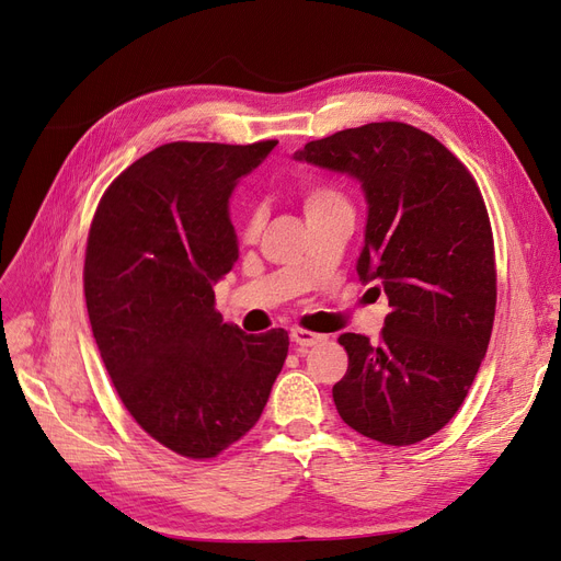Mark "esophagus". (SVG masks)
I'll return each instance as SVG.
<instances>
[{
	"mask_svg": "<svg viewBox=\"0 0 561 561\" xmlns=\"http://www.w3.org/2000/svg\"><path fill=\"white\" fill-rule=\"evenodd\" d=\"M291 340L296 342L298 347H314V345H319V342H323V335H319V333H312V331H302V329H294L291 331Z\"/></svg>",
	"mask_w": 561,
	"mask_h": 561,
	"instance_id": "34e87169",
	"label": "esophagus"
}]
</instances>
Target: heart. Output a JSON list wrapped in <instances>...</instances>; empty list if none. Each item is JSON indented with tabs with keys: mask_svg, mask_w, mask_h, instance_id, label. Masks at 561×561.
I'll list each match as a JSON object with an SVG mask.
<instances>
[{
	"mask_svg": "<svg viewBox=\"0 0 561 561\" xmlns=\"http://www.w3.org/2000/svg\"><path fill=\"white\" fill-rule=\"evenodd\" d=\"M335 203H345L340 197V193H335L333 188L329 186H310L305 191L302 195V205H305V214L312 211V209H319V207H329V205H335ZM259 230V219H251L249 226L244 228V234L247 238H254Z\"/></svg>",
	"mask_w": 561,
	"mask_h": 561,
	"instance_id": "1",
	"label": "heart"
}]
</instances>
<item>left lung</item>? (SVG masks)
Returning a JSON list of instances; mask_svg holds the SVG:
<instances>
[{
  "label": "left lung",
  "instance_id": "left-lung-1",
  "mask_svg": "<svg viewBox=\"0 0 561 561\" xmlns=\"http://www.w3.org/2000/svg\"><path fill=\"white\" fill-rule=\"evenodd\" d=\"M294 158L358 182L368 216L356 273L391 307L379 342L337 337L350 366L335 408L370 440L420 443L455 417L492 337L494 240L480 188L438 139L396 121L340 130Z\"/></svg>",
  "mask_w": 561,
  "mask_h": 561
}]
</instances>
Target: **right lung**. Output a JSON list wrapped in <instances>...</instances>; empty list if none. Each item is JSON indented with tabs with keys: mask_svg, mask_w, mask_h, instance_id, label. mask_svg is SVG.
<instances>
[{
	"mask_svg": "<svg viewBox=\"0 0 561 561\" xmlns=\"http://www.w3.org/2000/svg\"><path fill=\"white\" fill-rule=\"evenodd\" d=\"M275 139L172 141L102 195L83 291L100 356L135 422L160 445L211 459L254 426L288 352L284 329L247 335L214 310L240 256L230 195Z\"/></svg>",
	"mask_w": 561,
	"mask_h": 561,
	"instance_id": "right-lung-1",
	"label": "right lung"
}]
</instances>
